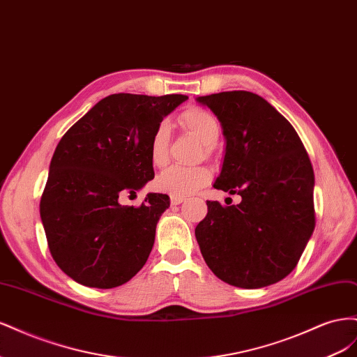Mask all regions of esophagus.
Masks as SVG:
<instances>
[{"label":"esophagus","mask_w":357,"mask_h":357,"mask_svg":"<svg viewBox=\"0 0 357 357\" xmlns=\"http://www.w3.org/2000/svg\"><path fill=\"white\" fill-rule=\"evenodd\" d=\"M183 201H185V198H181V197H171V204H172V205H178V204H181Z\"/></svg>","instance_id":"1"}]
</instances>
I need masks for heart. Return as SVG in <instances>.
Instances as JSON below:
<instances>
[{
  "mask_svg": "<svg viewBox=\"0 0 357 357\" xmlns=\"http://www.w3.org/2000/svg\"><path fill=\"white\" fill-rule=\"evenodd\" d=\"M180 125L195 135L199 142L210 147L215 143L220 134V125L210 112L192 107L180 114ZM168 143H169V126L162 122L150 138L149 156L155 167H164L168 160ZM211 180V171L207 167H181L172 165L162 171L156 178L159 190L169 193L171 197H189L208 185Z\"/></svg>",
  "mask_w": 357,
  "mask_h": 357,
  "instance_id": "1",
  "label": "heart"
}]
</instances>
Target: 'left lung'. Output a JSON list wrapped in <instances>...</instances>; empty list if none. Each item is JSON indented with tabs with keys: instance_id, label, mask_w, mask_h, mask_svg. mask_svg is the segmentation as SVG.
<instances>
[{
	"instance_id": "left-lung-1",
	"label": "left lung",
	"mask_w": 357,
	"mask_h": 357,
	"mask_svg": "<svg viewBox=\"0 0 357 357\" xmlns=\"http://www.w3.org/2000/svg\"><path fill=\"white\" fill-rule=\"evenodd\" d=\"M226 142L215 189L236 205L207 201L195 228L205 264L222 282L261 289L289 275L314 231V171L299 135L262 96L247 91L198 96Z\"/></svg>"
}]
</instances>
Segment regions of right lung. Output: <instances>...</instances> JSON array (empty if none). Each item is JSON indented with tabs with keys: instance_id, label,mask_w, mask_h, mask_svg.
I'll return each instance as SVG.
<instances>
[{
	"instance_id": "right-lung-1",
	"label": "right lung",
	"mask_w": 357,
	"mask_h": 357,
	"mask_svg": "<svg viewBox=\"0 0 357 357\" xmlns=\"http://www.w3.org/2000/svg\"><path fill=\"white\" fill-rule=\"evenodd\" d=\"M186 95L114 93L96 102L61 138L40 202L49 250L74 282L112 289L129 282L152 252L164 193L122 205L153 180L149 144Z\"/></svg>"
}]
</instances>
